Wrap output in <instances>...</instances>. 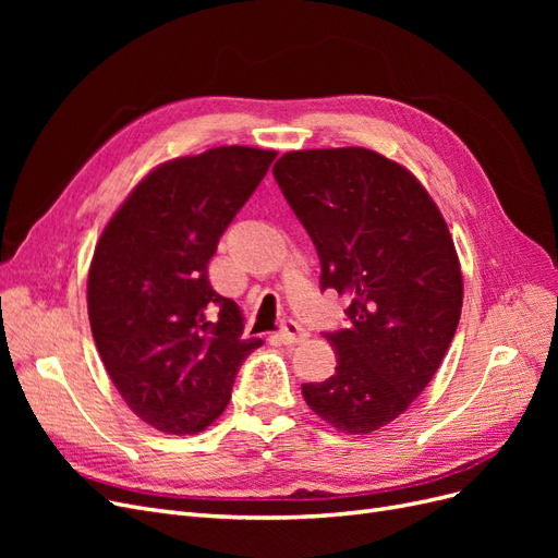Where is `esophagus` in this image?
I'll return each mask as SVG.
<instances>
[{
    "label": "esophagus",
    "mask_w": 558,
    "mask_h": 558,
    "mask_svg": "<svg viewBox=\"0 0 558 558\" xmlns=\"http://www.w3.org/2000/svg\"><path fill=\"white\" fill-rule=\"evenodd\" d=\"M279 340L283 344H300L307 340V330L295 324V320H283V326L279 328Z\"/></svg>",
    "instance_id": "1"
}]
</instances>
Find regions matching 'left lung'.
I'll return each instance as SVG.
<instances>
[{
	"label": "left lung",
	"instance_id": "left-lung-1",
	"mask_svg": "<svg viewBox=\"0 0 558 558\" xmlns=\"http://www.w3.org/2000/svg\"><path fill=\"white\" fill-rule=\"evenodd\" d=\"M272 172L316 246L320 291L351 300L349 326L326 332L335 375L302 396L337 430L373 433L421 396L459 326L449 228L424 185L375 150H291Z\"/></svg>",
	"mask_w": 558,
	"mask_h": 558
}]
</instances>
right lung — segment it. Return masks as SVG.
I'll use <instances>...</instances> for the list:
<instances>
[{
	"label": "right lung",
	"instance_id": "right-lung-1",
	"mask_svg": "<svg viewBox=\"0 0 558 558\" xmlns=\"http://www.w3.org/2000/svg\"><path fill=\"white\" fill-rule=\"evenodd\" d=\"M275 150L218 146L156 167L95 246L88 316L128 408L170 435L205 430L263 340L209 283V260Z\"/></svg>",
	"mask_w": 558,
	"mask_h": 558
}]
</instances>
